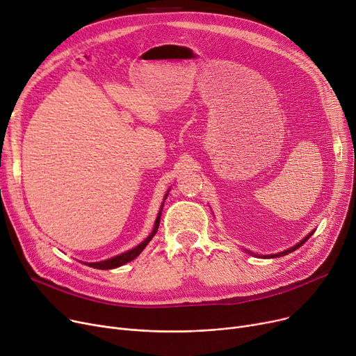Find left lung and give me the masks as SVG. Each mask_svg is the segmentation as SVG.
I'll return each instance as SVG.
<instances>
[{"mask_svg": "<svg viewBox=\"0 0 356 356\" xmlns=\"http://www.w3.org/2000/svg\"><path fill=\"white\" fill-rule=\"evenodd\" d=\"M314 234V231H312L310 234H307L300 242H298V244H296L294 247H291V248H287V250H284V251H282V252H277V254H268V255H255L254 252H251V251H247L248 254H251V255H255V257H258V258H261V257H264V258H278V257H284V255H287V254H290V252H293V251H296L298 247H302L303 244H305V242L312 236Z\"/></svg>", "mask_w": 356, "mask_h": 356, "instance_id": "8db88e82", "label": "left lung"}]
</instances>
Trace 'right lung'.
<instances>
[{"instance_id": "obj_1", "label": "right lung", "mask_w": 356, "mask_h": 356, "mask_svg": "<svg viewBox=\"0 0 356 356\" xmlns=\"http://www.w3.org/2000/svg\"><path fill=\"white\" fill-rule=\"evenodd\" d=\"M167 195H168V191H167V193H165V196H164V200H165ZM163 207H164V202L161 203V207H160V211H159V215H157V218H156L154 228H153L152 234H149V235L141 242V244H138L137 247L131 248V250H128V251H125V252H122V254H120V255H115V257L104 259V261H98V263H83V261H82V264L89 266V267H92V268H97V270H112V268L121 267V266L129 263V261H133L134 258H137V257L143 252V250L147 247L148 242L152 241L153 236L156 235V232H157V229H159V225H160V218H161Z\"/></svg>"}]
</instances>
